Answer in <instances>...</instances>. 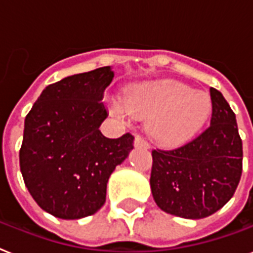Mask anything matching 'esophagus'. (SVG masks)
I'll return each instance as SVG.
<instances>
[{
	"label": "esophagus",
	"instance_id": "1",
	"mask_svg": "<svg viewBox=\"0 0 253 253\" xmlns=\"http://www.w3.org/2000/svg\"><path fill=\"white\" fill-rule=\"evenodd\" d=\"M135 145L136 147H140V148H144V149H149V144H148L147 141L140 136H136L135 137Z\"/></svg>",
	"mask_w": 253,
	"mask_h": 253
}]
</instances>
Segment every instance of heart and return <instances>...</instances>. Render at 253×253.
I'll return each instance as SVG.
<instances>
[{
	"label": "heart",
	"mask_w": 253,
	"mask_h": 253,
	"mask_svg": "<svg viewBox=\"0 0 253 253\" xmlns=\"http://www.w3.org/2000/svg\"><path fill=\"white\" fill-rule=\"evenodd\" d=\"M123 105L133 116L149 118L148 132L165 147L191 140L212 112L208 94L178 82H157L137 87L125 98Z\"/></svg>",
	"instance_id": "obj_1"
}]
</instances>
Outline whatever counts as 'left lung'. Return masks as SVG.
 Here are the masks:
<instances>
[{"label": "left lung", "mask_w": 253, "mask_h": 253, "mask_svg": "<svg viewBox=\"0 0 253 253\" xmlns=\"http://www.w3.org/2000/svg\"><path fill=\"white\" fill-rule=\"evenodd\" d=\"M211 126L171 151H152L151 190L164 212L188 219L215 213L233 198L242 175L243 148L235 114L211 88Z\"/></svg>", "instance_id": "8db88e82"}]
</instances>
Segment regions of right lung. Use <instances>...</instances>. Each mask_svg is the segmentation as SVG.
<instances>
[{"instance_id": "add662e5", "label": "right lung", "mask_w": 253, "mask_h": 253, "mask_svg": "<svg viewBox=\"0 0 253 253\" xmlns=\"http://www.w3.org/2000/svg\"><path fill=\"white\" fill-rule=\"evenodd\" d=\"M114 73L105 66L49 84L24 121L20 171L31 196L57 218L94 214L106 200L116 166L133 148V136L108 139L104 91Z\"/></svg>"}]
</instances>
